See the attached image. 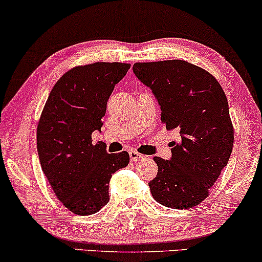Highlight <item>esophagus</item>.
<instances>
[{"mask_svg":"<svg viewBox=\"0 0 262 262\" xmlns=\"http://www.w3.org/2000/svg\"><path fill=\"white\" fill-rule=\"evenodd\" d=\"M128 154H130V160L132 162H137V161L143 160L145 157L144 155H142V154H139L138 151H135V150H131Z\"/></svg>","mask_w":262,"mask_h":262,"instance_id":"34e87169","label":"esophagus"}]
</instances>
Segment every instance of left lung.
I'll return each mask as SVG.
<instances>
[{"instance_id":"obj_1","label":"left lung","mask_w":262,"mask_h":262,"mask_svg":"<svg viewBox=\"0 0 262 262\" xmlns=\"http://www.w3.org/2000/svg\"><path fill=\"white\" fill-rule=\"evenodd\" d=\"M132 69L155 95L161 121L180 132L169 160L154 157L159 171L150 191L164 206L192 209L209 195L230 159L234 127L227 96L209 71L186 60L135 63Z\"/></svg>"}]
</instances>
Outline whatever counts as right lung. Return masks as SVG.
Wrapping results in <instances>:
<instances>
[{
	"label": "right lung",
	"instance_id": "obj_1",
	"mask_svg": "<svg viewBox=\"0 0 262 262\" xmlns=\"http://www.w3.org/2000/svg\"><path fill=\"white\" fill-rule=\"evenodd\" d=\"M126 63L96 62L67 71L52 88L37 128L41 169L59 202L75 214H93L108 203L112 174L130 162L127 151L108 154L101 131L107 100L130 69Z\"/></svg>",
	"mask_w": 262,
	"mask_h": 262
}]
</instances>
